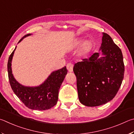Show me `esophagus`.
<instances>
[{
  "instance_id": "obj_1",
  "label": "esophagus",
  "mask_w": 134,
  "mask_h": 134,
  "mask_svg": "<svg viewBox=\"0 0 134 134\" xmlns=\"http://www.w3.org/2000/svg\"><path fill=\"white\" fill-rule=\"evenodd\" d=\"M73 67H74L73 63H72L71 62L68 63L67 65H66V68H67L68 71L69 72H71L73 71Z\"/></svg>"
}]
</instances>
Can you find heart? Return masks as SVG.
I'll return each instance as SVG.
<instances>
[{"label":"heart","mask_w":134,"mask_h":134,"mask_svg":"<svg viewBox=\"0 0 134 134\" xmlns=\"http://www.w3.org/2000/svg\"><path fill=\"white\" fill-rule=\"evenodd\" d=\"M85 46L86 47H86H88V43H86L85 44Z\"/></svg>","instance_id":"1"}]
</instances>
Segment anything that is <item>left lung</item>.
<instances>
[{
    "instance_id": "1",
    "label": "left lung",
    "mask_w": 134,
    "mask_h": 134,
    "mask_svg": "<svg viewBox=\"0 0 134 134\" xmlns=\"http://www.w3.org/2000/svg\"><path fill=\"white\" fill-rule=\"evenodd\" d=\"M103 57L95 52L74 65L79 101L87 107L105 104L115 97L122 82L125 67L121 49L104 33Z\"/></svg>"
}]
</instances>
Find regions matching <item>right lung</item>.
<instances>
[{
	"mask_svg": "<svg viewBox=\"0 0 134 134\" xmlns=\"http://www.w3.org/2000/svg\"><path fill=\"white\" fill-rule=\"evenodd\" d=\"M29 35L30 34L25 35L19 42ZM16 48L9 56L8 62L9 83L14 93L25 106L29 109L42 111L51 108L58 102L59 90L68 72L65 66L62 69L53 72L44 83L39 86H24L15 80L12 74L11 62Z\"/></svg>",
	"mask_w": 134,
	"mask_h": 134,
	"instance_id": "1",
	"label": "right lung"
}]
</instances>
